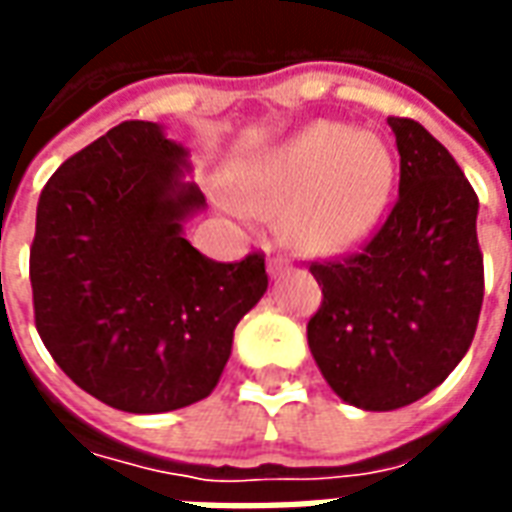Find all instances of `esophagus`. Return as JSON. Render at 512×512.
<instances>
[{
	"mask_svg": "<svg viewBox=\"0 0 512 512\" xmlns=\"http://www.w3.org/2000/svg\"><path fill=\"white\" fill-rule=\"evenodd\" d=\"M282 268H288V260H285V257L277 255V257H271V260H268V274H274V277H277Z\"/></svg>",
	"mask_w": 512,
	"mask_h": 512,
	"instance_id": "1",
	"label": "esophagus"
}]
</instances>
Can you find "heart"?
<instances>
[{
  "label": "heart",
  "mask_w": 512,
  "mask_h": 512,
  "mask_svg": "<svg viewBox=\"0 0 512 512\" xmlns=\"http://www.w3.org/2000/svg\"><path fill=\"white\" fill-rule=\"evenodd\" d=\"M395 186V156L373 131L310 123L233 178L238 216L282 213V235L301 252H340L376 230Z\"/></svg>",
  "instance_id": "heart-1"
}]
</instances>
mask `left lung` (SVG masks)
Returning a JSON list of instances; mask_svg holds the SVG:
<instances>
[{"label": "left lung", "mask_w": 512, "mask_h": 512, "mask_svg": "<svg viewBox=\"0 0 512 512\" xmlns=\"http://www.w3.org/2000/svg\"><path fill=\"white\" fill-rule=\"evenodd\" d=\"M397 202L359 252L310 266L323 301L307 343L345 403L392 411L425 397L469 351L483 307L477 194L439 139L389 117Z\"/></svg>", "instance_id": "8db88e82"}]
</instances>
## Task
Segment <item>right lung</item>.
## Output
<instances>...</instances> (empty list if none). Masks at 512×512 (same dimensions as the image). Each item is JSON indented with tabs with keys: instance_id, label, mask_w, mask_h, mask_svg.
Listing matches in <instances>:
<instances>
[{
	"instance_id": "add662e5",
	"label": "right lung",
	"mask_w": 512,
	"mask_h": 512,
	"mask_svg": "<svg viewBox=\"0 0 512 512\" xmlns=\"http://www.w3.org/2000/svg\"><path fill=\"white\" fill-rule=\"evenodd\" d=\"M186 147L126 120L62 164L40 191L29 282L54 362L101 403L131 414L213 392L238 321L268 288L266 257L216 263L183 238L205 208L183 180Z\"/></svg>"
}]
</instances>
